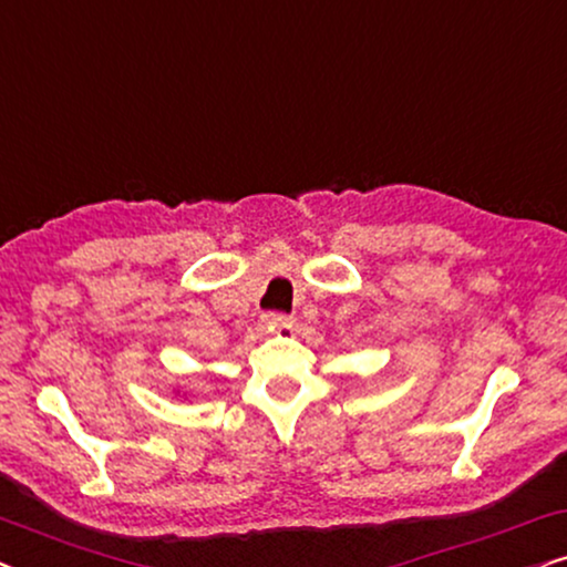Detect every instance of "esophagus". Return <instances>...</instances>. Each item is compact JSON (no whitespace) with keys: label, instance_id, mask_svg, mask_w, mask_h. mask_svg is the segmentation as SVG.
Instances as JSON below:
<instances>
[{"label":"esophagus","instance_id":"1","mask_svg":"<svg viewBox=\"0 0 567 567\" xmlns=\"http://www.w3.org/2000/svg\"><path fill=\"white\" fill-rule=\"evenodd\" d=\"M262 324H266V328H289L291 317L281 312H266L262 315Z\"/></svg>","mask_w":567,"mask_h":567}]
</instances>
